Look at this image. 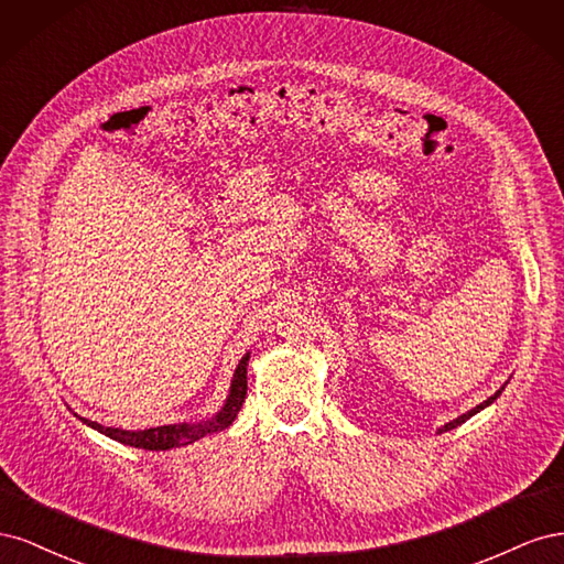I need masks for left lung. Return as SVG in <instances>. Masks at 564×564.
<instances>
[{"instance_id": "8db88e82", "label": "left lung", "mask_w": 564, "mask_h": 564, "mask_svg": "<svg viewBox=\"0 0 564 564\" xmlns=\"http://www.w3.org/2000/svg\"><path fill=\"white\" fill-rule=\"evenodd\" d=\"M499 395H501V390H499V392H497V395H494V398H489V400H485V402H482V404H477V406H475V409H470V412H466V414H464V416H458V419H454V421H449V423H447V425H442V429H440V433H447V431H452V429H456V425H460V423H466V421H468V419H470V416H473V414H477V412H480V409H485V406H487V404H491V402H494V400H497V398H499Z\"/></svg>"}]
</instances>
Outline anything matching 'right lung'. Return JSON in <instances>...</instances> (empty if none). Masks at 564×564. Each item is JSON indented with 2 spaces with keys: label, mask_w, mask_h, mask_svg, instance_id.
Segmentation results:
<instances>
[{
  "label": "right lung",
  "mask_w": 564,
  "mask_h": 564,
  "mask_svg": "<svg viewBox=\"0 0 564 564\" xmlns=\"http://www.w3.org/2000/svg\"><path fill=\"white\" fill-rule=\"evenodd\" d=\"M247 362H249V355H245L240 365H237L226 406L220 409V412L212 421L158 425V429H148V431H122V429H108V425H100L96 421L82 419V416L79 419L87 425H91V429H96L98 433H104V435H108L117 442H122V445H131V447H139V449H152V452L185 447V445H191V442H195L204 435H212L216 431L228 429V425L235 421L237 412H240L242 402L247 398Z\"/></svg>",
  "instance_id": "obj_1"
}]
</instances>
